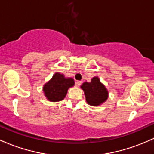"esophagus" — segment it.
Returning a JSON list of instances; mask_svg holds the SVG:
<instances>
[{
	"label": "esophagus",
	"instance_id": "34e87169",
	"mask_svg": "<svg viewBox=\"0 0 154 154\" xmlns=\"http://www.w3.org/2000/svg\"><path fill=\"white\" fill-rule=\"evenodd\" d=\"M81 83H82V82H81V81H80V80H77L75 82V85L77 86V87H79V86H80V85H81Z\"/></svg>",
	"mask_w": 154,
	"mask_h": 154
}]
</instances>
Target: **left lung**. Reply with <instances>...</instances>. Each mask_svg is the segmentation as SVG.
<instances>
[{
  "instance_id": "1",
  "label": "left lung",
  "mask_w": 154,
  "mask_h": 154,
  "mask_svg": "<svg viewBox=\"0 0 154 154\" xmlns=\"http://www.w3.org/2000/svg\"><path fill=\"white\" fill-rule=\"evenodd\" d=\"M81 88L85 93L86 102L91 106L101 105L108 98L107 88L98 77H93L91 82H84Z\"/></svg>"
}]
</instances>
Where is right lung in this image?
Masks as SVG:
<instances>
[{
	"mask_svg": "<svg viewBox=\"0 0 154 154\" xmlns=\"http://www.w3.org/2000/svg\"><path fill=\"white\" fill-rule=\"evenodd\" d=\"M74 85L72 78H66L63 74L56 72L43 87L45 96L50 102H59L65 98L68 89Z\"/></svg>",
	"mask_w": 154,
	"mask_h": 154,
	"instance_id": "1",
	"label": "right lung"
}]
</instances>
